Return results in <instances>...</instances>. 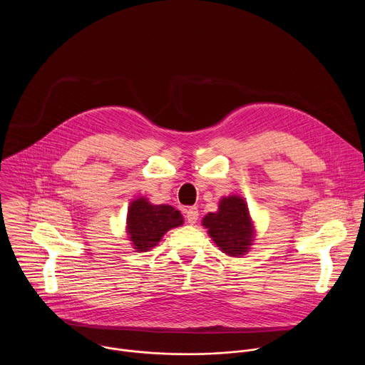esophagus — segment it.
<instances>
[{
    "label": "esophagus",
    "instance_id": "obj_1",
    "mask_svg": "<svg viewBox=\"0 0 365 365\" xmlns=\"http://www.w3.org/2000/svg\"><path fill=\"white\" fill-rule=\"evenodd\" d=\"M197 218H199V212H197V207H195V206H192V207H189V210L186 211V221L189 222V224H196V221H197Z\"/></svg>",
    "mask_w": 365,
    "mask_h": 365
}]
</instances>
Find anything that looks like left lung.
<instances>
[{
    "mask_svg": "<svg viewBox=\"0 0 365 365\" xmlns=\"http://www.w3.org/2000/svg\"><path fill=\"white\" fill-rule=\"evenodd\" d=\"M202 225L217 247L230 257L247 254L255 240V227L248 205L240 195L221 197L218 211L206 214Z\"/></svg>",
    "mask_w": 365,
    "mask_h": 365,
    "instance_id": "1",
    "label": "left lung"
}]
</instances>
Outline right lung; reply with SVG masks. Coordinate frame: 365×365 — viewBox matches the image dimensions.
I'll list each match as a JSON object with an SVG mask.
<instances>
[{
	"label": "right lung",
	"mask_w": 365,
	"mask_h": 365,
	"mask_svg": "<svg viewBox=\"0 0 365 365\" xmlns=\"http://www.w3.org/2000/svg\"><path fill=\"white\" fill-rule=\"evenodd\" d=\"M125 224L133 248L144 252L158 245L169 230L183 225V217L170 205H153L145 196H140L130 202Z\"/></svg>",
	"instance_id": "obj_1"
}]
</instances>
